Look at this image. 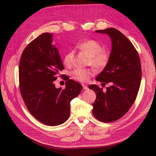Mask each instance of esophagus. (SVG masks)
<instances>
[{"instance_id": "34e87169", "label": "esophagus", "mask_w": 156, "mask_h": 156, "mask_svg": "<svg viewBox=\"0 0 156 156\" xmlns=\"http://www.w3.org/2000/svg\"><path fill=\"white\" fill-rule=\"evenodd\" d=\"M83 87L84 90H87L88 88V87L87 85H86V84H83Z\"/></svg>"}]
</instances>
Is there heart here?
Returning <instances> with one entry per match:
<instances>
[{"label": "heart", "instance_id": "heart-1", "mask_svg": "<svg viewBox=\"0 0 156 156\" xmlns=\"http://www.w3.org/2000/svg\"><path fill=\"white\" fill-rule=\"evenodd\" d=\"M77 48L89 55L88 64L92 65L98 70L105 69L111 60V53L108 50L103 49L101 44L95 40H88L77 45ZM74 50L68 51L64 56V63L67 66H72L75 59ZM94 75L92 69L76 68L71 72V76L77 81L85 83Z\"/></svg>", "mask_w": 156, "mask_h": 156}]
</instances>
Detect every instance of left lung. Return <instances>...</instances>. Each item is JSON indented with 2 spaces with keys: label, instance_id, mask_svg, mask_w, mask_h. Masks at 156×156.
I'll list each match as a JSON object with an SVG mask.
<instances>
[{
  "label": "left lung",
  "instance_id": "8db88e82",
  "mask_svg": "<svg viewBox=\"0 0 156 156\" xmlns=\"http://www.w3.org/2000/svg\"><path fill=\"white\" fill-rule=\"evenodd\" d=\"M107 34L112 41L111 60L96 81L109 83L106 92L96 84L89 88L96 93L92 112L98 120L112 122L124 116L133 104L139 90L142 71L138 52L121 32L114 28L96 31Z\"/></svg>",
  "mask_w": 156,
  "mask_h": 156
}]
</instances>
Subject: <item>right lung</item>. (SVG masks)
Listing matches in <instances>:
<instances>
[{
	"label": "right lung",
	"mask_w": 156,
	"mask_h": 156,
	"mask_svg": "<svg viewBox=\"0 0 156 156\" xmlns=\"http://www.w3.org/2000/svg\"><path fill=\"white\" fill-rule=\"evenodd\" d=\"M52 37L44 33L27 45L21 56L19 80L21 96L30 114L41 123L55 126L69 119L70 101L83 87L69 79L65 88L55 87L54 81L64 68Z\"/></svg>",
	"instance_id": "1"
}]
</instances>
